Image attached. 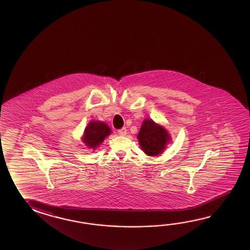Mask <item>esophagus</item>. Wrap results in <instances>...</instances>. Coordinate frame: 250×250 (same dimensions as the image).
<instances>
[{
  "label": "esophagus",
  "mask_w": 250,
  "mask_h": 250,
  "mask_svg": "<svg viewBox=\"0 0 250 250\" xmlns=\"http://www.w3.org/2000/svg\"><path fill=\"white\" fill-rule=\"evenodd\" d=\"M127 133V129L125 127H123L120 129V130H118V133L120 134V135H122V136H125V134Z\"/></svg>",
  "instance_id": "obj_1"
}]
</instances>
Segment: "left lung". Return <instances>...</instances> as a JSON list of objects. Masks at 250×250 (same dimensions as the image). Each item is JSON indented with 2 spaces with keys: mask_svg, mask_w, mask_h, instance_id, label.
Segmentation results:
<instances>
[{
  "mask_svg": "<svg viewBox=\"0 0 250 250\" xmlns=\"http://www.w3.org/2000/svg\"><path fill=\"white\" fill-rule=\"evenodd\" d=\"M137 138L141 148L148 156L160 155L171 140L167 131L151 119L143 121Z\"/></svg>",
  "mask_w": 250,
  "mask_h": 250,
  "instance_id": "obj_1",
  "label": "left lung"
}]
</instances>
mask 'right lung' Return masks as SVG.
I'll use <instances>...</instances> for the list:
<instances>
[{
    "instance_id": "1",
    "label": "right lung",
    "mask_w": 250,
    "mask_h": 250,
    "mask_svg": "<svg viewBox=\"0 0 250 250\" xmlns=\"http://www.w3.org/2000/svg\"><path fill=\"white\" fill-rule=\"evenodd\" d=\"M110 133L111 129L105 123L91 121L85 128L82 140L87 147L95 149Z\"/></svg>"
}]
</instances>
